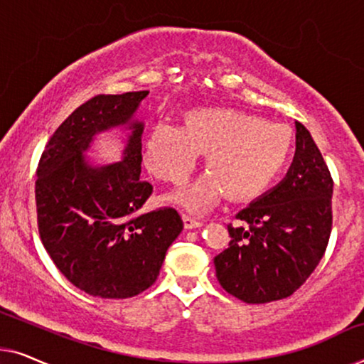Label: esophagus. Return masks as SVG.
<instances>
[{
  "instance_id": "obj_1",
  "label": "esophagus",
  "mask_w": 364,
  "mask_h": 364,
  "mask_svg": "<svg viewBox=\"0 0 364 364\" xmlns=\"http://www.w3.org/2000/svg\"><path fill=\"white\" fill-rule=\"evenodd\" d=\"M182 220H183V227L188 228V230H191V228L202 227V222H198V220H196V218H192V217H188V215H183Z\"/></svg>"
}]
</instances>
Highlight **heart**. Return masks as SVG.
I'll use <instances>...</instances> for the list:
<instances>
[{
  "label": "heart",
  "instance_id": "heart-1",
  "mask_svg": "<svg viewBox=\"0 0 364 364\" xmlns=\"http://www.w3.org/2000/svg\"><path fill=\"white\" fill-rule=\"evenodd\" d=\"M295 137L285 124L230 107H198L183 126L157 122L149 132L144 161L159 181L181 186L205 154L208 172L182 188L172 200L202 212L227 196L245 202L262 196L290 161Z\"/></svg>",
  "mask_w": 364,
  "mask_h": 364
}]
</instances>
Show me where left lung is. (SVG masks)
I'll list each match as a JSON object with an SVG mask.
<instances>
[{
  "instance_id": "left-lung-1",
  "label": "left lung",
  "mask_w": 364,
  "mask_h": 364,
  "mask_svg": "<svg viewBox=\"0 0 364 364\" xmlns=\"http://www.w3.org/2000/svg\"><path fill=\"white\" fill-rule=\"evenodd\" d=\"M295 127L296 151L285 178L237 213L242 225H228V248L213 258L223 290L245 303L290 296L330 240L333 178L308 129Z\"/></svg>"
}]
</instances>
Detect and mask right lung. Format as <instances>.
<instances>
[{"instance_id":"right-lung-1","label":"right lung","mask_w":364,"mask_h":364,"mask_svg":"<svg viewBox=\"0 0 364 364\" xmlns=\"http://www.w3.org/2000/svg\"><path fill=\"white\" fill-rule=\"evenodd\" d=\"M149 91L101 94L56 129L36 172L41 242L79 290L129 298L157 280L183 223L173 208L139 213L152 186L141 178L144 122L136 112ZM129 131L121 163L94 166L85 152L97 133Z\"/></svg>"}]
</instances>
